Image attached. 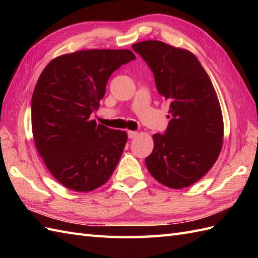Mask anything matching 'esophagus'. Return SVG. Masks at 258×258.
<instances>
[{
  "instance_id": "34e87169",
  "label": "esophagus",
  "mask_w": 258,
  "mask_h": 258,
  "mask_svg": "<svg viewBox=\"0 0 258 258\" xmlns=\"http://www.w3.org/2000/svg\"><path fill=\"white\" fill-rule=\"evenodd\" d=\"M138 132H135V131H128L127 132V135H128V139H134V138H136V136H138Z\"/></svg>"
}]
</instances>
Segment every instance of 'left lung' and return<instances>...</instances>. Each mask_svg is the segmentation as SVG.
I'll list each match as a JSON object with an SVG mask.
<instances>
[{"label": "left lung", "instance_id": "obj_1", "mask_svg": "<svg viewBox=\"0 0 258 258\" xmlns=\"http://www.w3.org/2000/svg\"><path fill=\"white\" fill-rule=\"evenodd\" d=\"M132 48L154 74L158 93L171 102L168 126L164 134L153 135L146 167L167 187H187L210 171L222 150L224 124L216 92L189 51L160 41H143Z\"/></svg>", "mask_w": 258, "mask_h": 258}]
</instances>
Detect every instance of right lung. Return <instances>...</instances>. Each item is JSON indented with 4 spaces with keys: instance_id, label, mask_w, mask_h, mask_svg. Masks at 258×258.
<instances>
[{
    "instance_id": "1",
    "label": "right lung",
    "mask_w": 258,
    "mask_h": 258,
    "mask_svg": "<svg viewBox=\"0 0 258 258\" xmlns=\"http://www.w3.org/2000/svg\"><path fill=\"white\" fill-rule=\"evenodd\" d=\"M136 57L130 50H86L46 65L32 96V131L38 154L59 183L75 191L105 184L127 141L124 131L91 119L114 71Z\"/></svg>"
}]
</instances>
